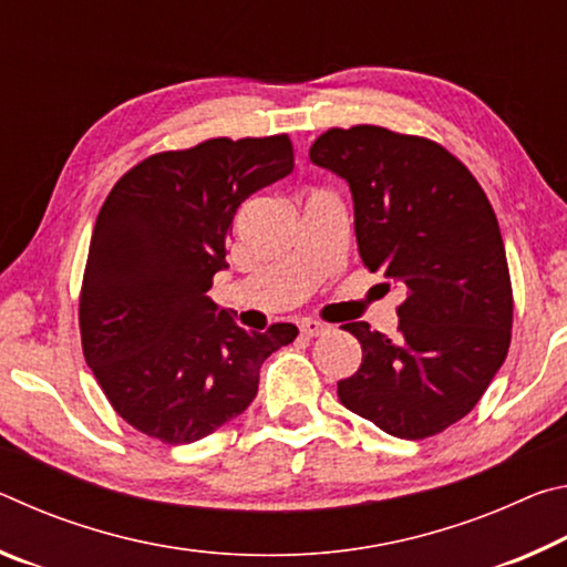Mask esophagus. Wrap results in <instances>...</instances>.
I'll use <instances>...</instances> for the list:
<instances>
[{
  "mask_svg": "<svg viewBox=\"0 0 567 567\" xmlns=\"http://www.w3.org/2000/svg\"><path fill=\"white\" fill-rule=\"evenodd\" d=\"M300 332L307 334V338H318V334L328 332V324L320 322V320H310V318H307V320L300 322Z\"/></svg>",
  "mask_w": 567,
  "mask_h": 567,
  "instance_id": "esophagus-1",
  "label": "esophagus"
}]
</instances>
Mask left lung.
I'll return each instance as SVG.
<instances>
[{"label":"left lung","instance_id":"obj_1","mask_svg":"<svg viewBox=\"0 0 567 567\" xmlns=\"http://www.w3.org/2000/svg\"><path fill=\"white\" fill-rule=\"evenodd\" d=\"M310 159L350 185L362 265L405 290L398 338L344 324L362 364L338 398L388 435L443 433L477 405L511 348L513 287L491 199L437 142L375 124L328 130Z\"/></svg>","mask_w":567,"mask_h":567}]
</instances>
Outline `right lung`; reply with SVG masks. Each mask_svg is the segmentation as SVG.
I'll return each mask as SVG.
<instances>
[{
  "label": "right lung",
  "mask_w": 567,
  "mask_h": 567,
  "mask_svg": "<svg viewBox=\"0 0 567 567\" xmlns=\"http://www.w3.org/2000/svg\"><path fill=\"white\" fill-rule=\"evenodd\" d=\"M295 167L287 134L215 137L122 175L94 223L80 295L82 350L114 412L167 445L203 440L249 408L290 322L239 328L207 297L237 207Z\"/></svg>",
  "instance_id": "add662e5"
}]
</instances>
